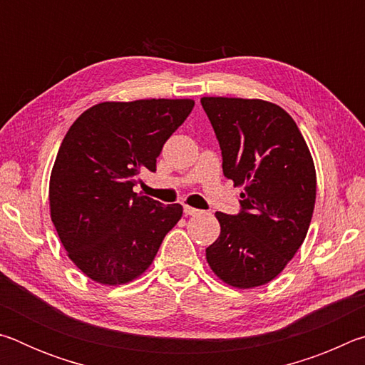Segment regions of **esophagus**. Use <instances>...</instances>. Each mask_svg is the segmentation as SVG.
Segmentation results:
<instances>
[{
    "mask_svg": "<svg viewBox=\"0 0 365 365\" xmlns=\"http://www.w3.org/2000/svg\"><path fill=\"white\" fill-rule=\"evenodd\" d=\"M183 212L187 214V215H197V214H201L200 209H195V207H191V206H188V205L183 206Z\"/></svg>",
    "mask_w": 365,
    "mask_h": 365,
    "instance_id": "obj_1",
    "label": "esophagus"
}]
</instances>
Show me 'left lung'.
<instances>
[{"mask_svg":"<svg viewBox=\"0 0 365 365\" xmlns=\"http://www.w3.org/2000/svg\"><path fill=\"white\" fill-rule=\"evenodd\" d=\"M222 150L224 175L240 195L237 215L215 212L220 235L206 250L227 285L274 280L304 242L316 205V168L296 122L264 100L201 98Z\"/></svg>","mask_w":365,"mask_h":365,"instance_id":"8db88e82","label":"left lung"}]
</instances>
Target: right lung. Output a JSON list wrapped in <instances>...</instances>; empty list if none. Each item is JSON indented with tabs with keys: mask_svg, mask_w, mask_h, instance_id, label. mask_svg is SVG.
<instances>
[{
	"mask_svg": "<svg viewBox=\"0 0 365 365\" xmlns=\"http://www.w3.org/2000/svg\"><path fill=\"white\" fill-rule=\"evenodd\" d=\"M193 100L106 101L86 109L61 143L49 178V211L67 256L103 285H123L143 274L180 205L137 195L141 172L156 170L169 137Z\"/></svg>",
	"mask_w": 365,
	"mask_h": 365,
	"instance_id": "obj_1",
	"label": "right lung"
}]
</instances>
